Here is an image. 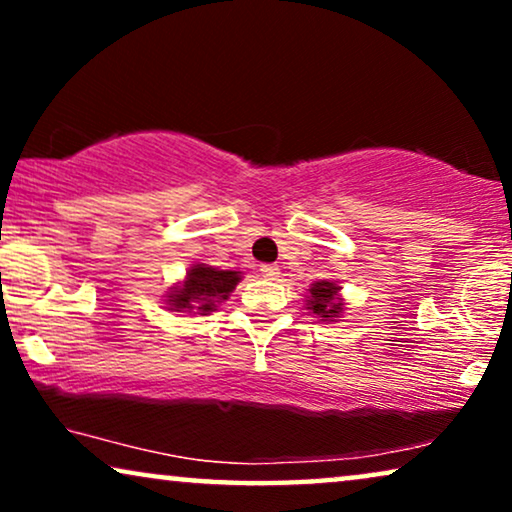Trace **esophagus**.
Here are the masks:
<instances>
[{
	"instance_id": "esophagus-1",
	"label": "esophagus",
	"mask_w": 512,
	"mask_h": 512,
	"mask_svg": "<svg viewBox=\"0 0 512 512\" xmlns=\"http://www.w3.org/2000/svg\"><path fill=\"white\" fill-rule=\"evenodd\" d=\"M261 275L265 279H277L279 277V268H277V265H261Z\"/></svg>"
}]
</instances>
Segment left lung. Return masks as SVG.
<instances>
[{
	"label": "left lung",
	"mask_w": 512,
	"mask_h": 512,
	"mask_svg": "<svg viewBox=\"0 0 512 512\" xmlns=\"http://www.w3.org/2000/svg\"><path fill=\"white\" fill-rule=\"evenodd\" d=\"M340 286L335 282H317L310 286V300H307V310L321 317V321L335 319L342 312V300L338 298Z\"/></svg>",
	"instance_id": "obj_1"
}]
</instances>
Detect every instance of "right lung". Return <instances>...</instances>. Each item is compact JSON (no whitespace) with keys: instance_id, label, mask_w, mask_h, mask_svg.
<instances>
[{"instance_id":"add662e5","label":"right lung","mask_w":512,"mask_h":512,"mask_svg":"<svg viewBox=\"0 0 512 512\" xmlns=\"http://www.w3.org/2000/svg\"><path fill=\"white\" fill-rule=\"evenodd\" d=\"M240 272L216 270L212 265H193L188 270L186 282L172 291L170 310L174 312H214L216 303L228 300L230 293L240 282Z\"/></svg>"}]
</instances>
